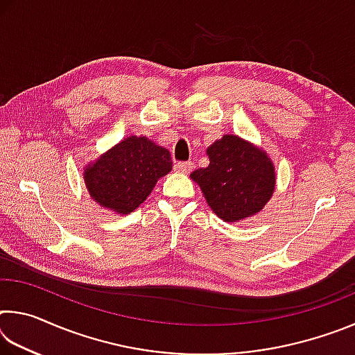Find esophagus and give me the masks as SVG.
<instances>
[{"mask_svg": "<svg viewBox=\"0 0 355 355\" xmlns=\"http://www.w3.org/2000/svg\"><path fill=\"white\" fill-rule=\"evenodd\" d=\"M173 169L177 172L189 173L192 169H194V164H192L191 161H178V163H175V166H173Z\"/></svg>", "mask_w": 355, "mask_h": 355, "instance_id": "1", "label": "esophagus"}]
</instances>
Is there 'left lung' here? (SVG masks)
Returning <instances> with one entry per match:
<instances>
[{"mask_svg": "<svg viewBox=\"0 0 355 355\" xmlns=\"http://www.w3.org/2000/svg\"><path fill=\"white\" fill-rule=\"evenodd\" d=\"M209 164L191 173L208 205L225 222L255 214L271 199L274 166L261 150L227 135L208 147Z\"/></svg>", "mask_w": 355, "mask_h": 355, "instance_id": "left-lung-1", "label": "left lung"}]
</instances>
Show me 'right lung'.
I'll list each match as a JSON object with an SVG mask.
<instances>
[{
  "mask_svg": "<svg viewBox=\"0 0 355 355\" xmlns=\"http://www.w3.org/2000/svg\"><path fill=\"white\" fill-rule=\"evenodd\" d=\"M172 169L171 153L147 137L130 136L84 172L91 196L101 207L128 214L147 199L158 178Z\"/></svg>",
  "mask_w": 355,
  "mask_h": 355,
  "instance_id": "1",
  "label": "right lung"
}]
</instances>
